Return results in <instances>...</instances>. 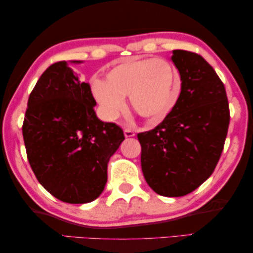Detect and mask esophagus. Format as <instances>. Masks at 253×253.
<instances>
[{
  "mask_svg": "<svg viewBox=\"0 0 253 253\" xmlns=\"http://www.w3.org/2000/svg\"><path fill=\"white\" fill-rule=\"evenodd\" d=\"M124 135H126V138H132V136L135 135V133L131 129H126L124 130Z\"/></svg>",
  "mask_w": 253,
  "mask_h": 253,
  "instance_id": "obj_1",
  "label": "esophagus"
}]
</instances>
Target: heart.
<instances>
[{
	"instance_id": "heart-1",
	"label": "heart",
	"mask_w": 253,
	"mask_h": 253,
	"mask_svg": "<svg viewBox=\"0 0 253 253\" xmlns=\"http://www.w3.org/2000/svg\"><path fill=\"white\" fill-rule=\"evenodd\" d=\"M181 89L178 70L164 59L130 58L119 61L106 74V82L95 78L92 92L106 118L113 120L124 109L123 96L140 117L155 124L177 104Z\"/></svg>"
}]
</instances>
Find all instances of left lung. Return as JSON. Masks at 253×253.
Here are the masks:
<instances>
[{"label": "left lung", "mask_w": 253, "mask_h": 253, "mask_svg": "<svg viewBox=\"0 0 253 253\" xmlns=\"http://www.w3.org/2000/svg\"><path fill=\"white\" fill-rule=\"evenodd\" d=\"M171 59L181 78L177 104L138 139L148 185L159 195L179 197L213 173L224 148L230 109L224 84L204 58L173 50Z\"/></svg>", "instance_id": "left-lung-1"}]
</instances>
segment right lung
Instances as JSON below:
<instances>
[{"instance_id":"1","label":"right lung","mask_w":253,"mask_h":253,"mask_svg":"<svg viewBox=\"0 0 253 253\" xmlns=\"http://www.w3.org/2000/svg\"><path fill=\"white\" fill-rule=\"evenodd\" d=\"M95 105L89 84L66 61L49 66L28 99L22 133L29 164L43 188L65 203L101 195L107 164L124 140L118 124L97 119Z\"/></svg>"}]
</instances>
